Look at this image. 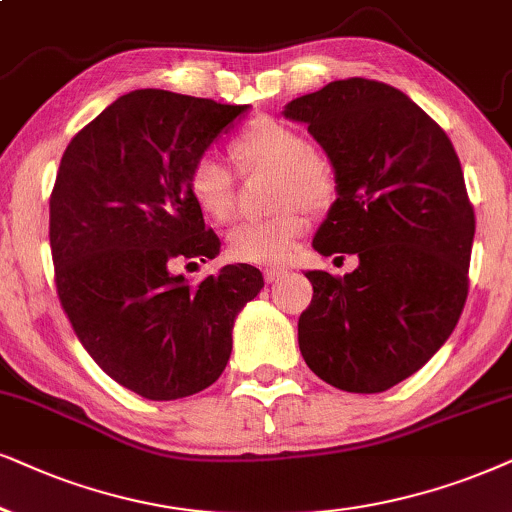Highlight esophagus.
Masks as SVG:
<instances>
[{
    "instance_id": "obj_1",
    "label": "esophagus",
    "mask_w": 512,
    "mask_h": 512,
    "mask_svg": "<svg viewBox=\"0 0 512 512\" xmlns=\"http://www.w3.org/2000/svg\"><path fill=\"white\" fill-rule=\"evenodd\" d=\"M283 276H288V269H283V267H269V269H264V281H267V283L281 281Z\"/></svg>"
}]
</instances>
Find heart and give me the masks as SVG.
Here are the masks:
<instances>
[{
	"instance_id": "b5f03b06",
	"label": "heart",
	"mask_w": 512,
	"mask_h": 512,
	"mask_svg": "<svg viewBox=\"0 0 512 512\" xmlns=\"http://www.w3.org/2000/svg\"><path fill=\"white\" fill-rule=\"evenodd\" d=\"M231 155L243 172H274L271 205L278 210L236 224L226 236V250L234 260L248 264L288 260L307 231L304 208L321 210L335 196L331 163L309 148L300 129L274 118L248 122L231 141ZM186 189L212 222H226L234 212V174L215 155H200L191 165Z\"/></svg>"
}]
</instances>
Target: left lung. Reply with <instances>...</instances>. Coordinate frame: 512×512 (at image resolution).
<instances>
[{
  "label": "left lung",
  "mask_w": 512,
  "mask_h": 512,
  "mask_svg": "<svg viewBox=\"0 0 512 512\" xmlns=\"http://www.w3.org/2000/svg\"><path fill=\"white\" fill-rule=\"evenodd\" d=\"M335 172L319 255L359 257L345 276L307 271L297 323L307 366L345 392H385L432 359L468 297L475 212L444 129L390 84L349 77L283 108Z\"/></svg>",
  "instance_id": "1"
}]
</instances>
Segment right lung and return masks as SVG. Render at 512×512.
I'll return each mask as SVG.
<instances>
[{
  "label": "right lung",
  "mask_w": 512,
  "mask_h": 512,
  "mask_svg": "<svg viewBox=\"0 0 512 512\" xmlns=\"http://www.w3.org/2000/svg\"><path fill=\"white\" fill-rule=\"evenodd\" d=\"M248 111L137 89L77 132L61 158L49 200L58 300L89 357L144 399L191 397L215 383L238 312L264 288L250 264H226L196 286L172 271L219 255L186 179Z\"/></svg>",
  "instance_id": "add662e5"
}]
</instances>
